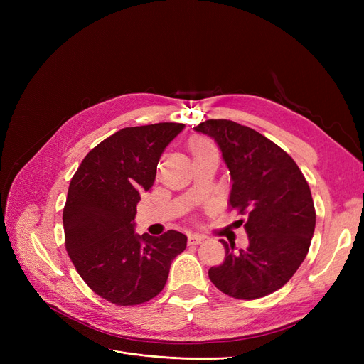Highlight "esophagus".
Here are the masks:
<instances>
[{
    "mask_svg": "<svg viewBox=\"0 0 364 364\" xmlns=\"http://www.w3.org/2000/svg\"><path fill=\"white\" fill-rule=\"evenodd\" d=\"M203 240H205V237L200 235V234H191V235H188V245H190V246L200 245Z\"/></svg>",
    "mask_w": 364,
    "mask_h": 364,
    "instance_id": "34e87169",
    "label": "esophagus"
}]
</instances>
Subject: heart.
Masks as SVG:
<instances>
[{
	"label": "heart",
	"instance_id": "1",
	"mask_svg": "<svg viewBox=\"0 0 364 364\" xmlns=\"http://www.w3.org/2000/svg\"><path fill=\"white\" fill-rule=\"evenodd\" d=\"M190 150L194 156H199V155H202V153H206V151L214 150V149L208 141H205L202 138H196L190 142Z\"/></svg>",
	"mask_w": 364,
	"mask_h": 364
}]
</instances>
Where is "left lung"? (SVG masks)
Wrapping results in <instances>:
<instances>
[{"label":"left lung","mask_w":364,"mask_h":364,"mask_svg":"<svg viewBox=\"0 0 364 364\" xmlns=\"http://www.w3.org/2000/svg\"><path fill=\"white\" fill-rule=\"evenodd\" d=\"M213 136L228 165L230 209L249 237L246 249L220 240L225 261L209 279L235 299H259L287 284L305 259L316 226L310 186L287 151L247 126L230 119H206L194 127Z\"/></svg>","instance_id":"obj_1"}]
</instances>
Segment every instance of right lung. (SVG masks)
I'll use <instances>...</instances> for the list:
<instances>
[{"mask_svg": "<svg viewBox=\"0 0 364 364\" xmlns=\"http://www.w3.org/2000/svg\"><path fill=\"white\" fill-rule=\"evenodd\" d=\"M182 123L124 127L95 146L74 173L63 206L65 249L95 294L127 306L158 296L186 235L135 234L141 194L151 188L164 149Z\"/></svg>", "mask_w": 364, "mask_h": 364, "instance_id": "add662e5", "label": "right lung"}]
</instances>
